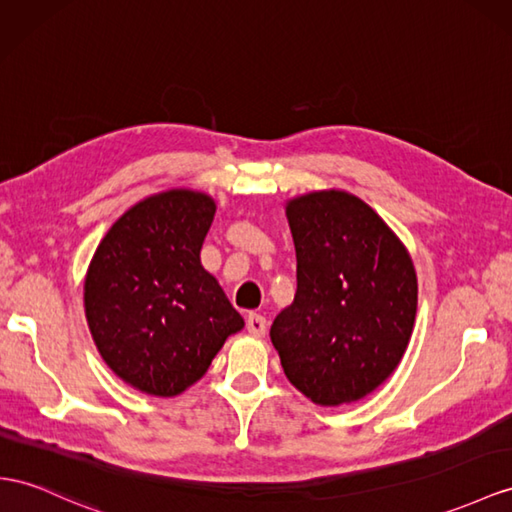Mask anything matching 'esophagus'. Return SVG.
<instances>
[{
  "mask_svg": "<svg viewBox=\"0 0 512 512\" xmlns=\"http://www.w3.org/2000/svg\"><path fill=\"white\" fill-rule=\"evenodd\" d=\"M266 329H268V322L264 316H259V313H251V316L246 318V331L251 335L261 337L266 333Z\"/></svg>",
  "mask_w": 512,
  "mask_h": 512,
  "instance_id": "34e87169",
  "label": "esophagus"
}]
</instances>
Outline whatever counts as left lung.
Segmentation results:
<instances>
[{"label":"left lung","mask_w":512,"mask_h":512,"mask_svg":"<svg viewBox=\"0 0 512 512\" xmlns=\"http://www.w3.org/2000/svg\"><path fill=\"white\" fill-rule=\"evenodd\" d=\"M296 296L272 322L283 372L322 406L357 402L398 368L413 333L417 277L385 220L344 190L285 205Z\"/></svg>","instance_id":"1"}]
</instances>
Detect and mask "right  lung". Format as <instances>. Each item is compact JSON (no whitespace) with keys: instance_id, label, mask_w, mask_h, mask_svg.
Masks as SVG:
<instances>
[{"instance_id":"obj_1","label":"right lung","mask_w":512,"mask_h":512,"mask_svg":"<svg viewBox=\"0 0 512 512\" xmlns=\"http://www.w3.org/2000/svg\"><path fill=\"white\" fill-rule=\"evenodd\" d=\"M216 203L166 190L129 207L101 240L84 281L99 355L127 385L179 396L207 372L227 337L244 329L218 281L201 266Z\"/></svg>"}]
</instances>
